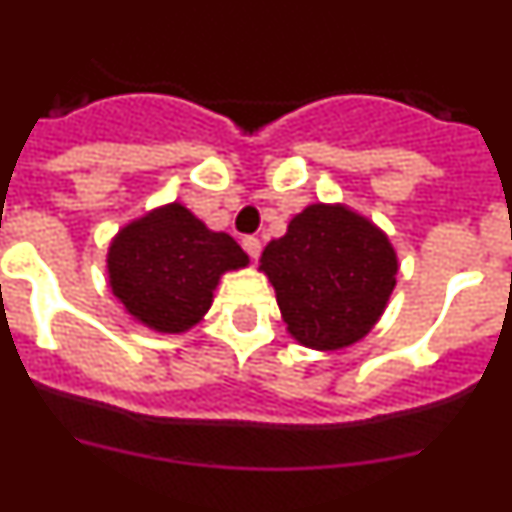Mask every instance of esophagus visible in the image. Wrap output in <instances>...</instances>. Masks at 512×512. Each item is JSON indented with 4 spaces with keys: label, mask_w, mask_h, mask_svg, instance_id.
Wrapping results in <instances>:
<instances>
[{
    "label": "esophagus",
    "mask_w": 512,
    "mask_h": 512,
    "mask_svg": "<svg viewBox=\"0 0 512 512\" xmlns=\"http://www.w3.org/2000/svg\"><path fill=\"white\" fill-rule=\"evenodd\" d=\"M242 247L247 249V255L252 257V260H257V257H260V249H263V244H260V239H257V236H244Z\"/></svg>",
    "instance_id": "34e87169"
}]
</instances>
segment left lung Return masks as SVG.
I'll return each mask as SVG.
<instances>
[{
    "label": "left lung",
    "mask_w": 512,
    "mask_h": 512,
    "mask_svg": "<svg viewBox=\"0 0 512 512\" xmlns=\"http://www.w3.org/2000/svg\"><path fill=\"white\" fill-rule=\"evenodd\" d=\"M260 270L276 289L291 338L341 351L362 341L388 307L398 255L388 234L349 205L312 203L268 242Z\"/></svg>",
    "instance_id": "left-lung-1"
}]
</instances>
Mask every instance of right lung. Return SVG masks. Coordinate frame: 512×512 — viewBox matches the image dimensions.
<instances>
[{"instance_id":"add662e5","label":"right lung","mask_w":512,"mask_h":512,"mask_svg":"<svg viewBox=\"0 0 512 512\" xmlns=\"http://www.w3.org/2000/svg\"><path fill=\"white\" fill-rule=\"evenodd\" d=\"M247 265L234 236L210 231L182 203L153 208L122 226L106 255L111 294L132 320L166 336L203 320L223 273Z\"/></svg>"}]
</instances>
